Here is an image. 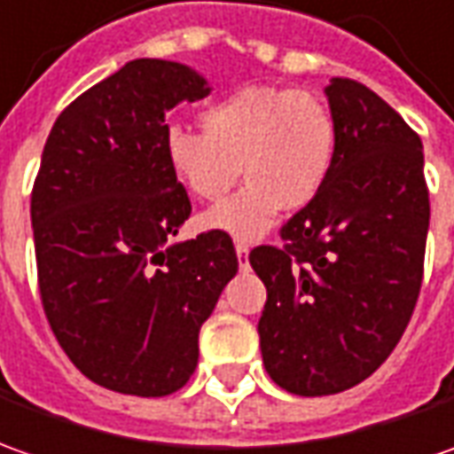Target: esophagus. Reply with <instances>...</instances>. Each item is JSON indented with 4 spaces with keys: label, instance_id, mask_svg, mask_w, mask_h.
<instances>
[{
    "label": "esophagus",
    "instance_id": "esophagus-1",
    "mask_svg": "<svg viewBox=\"0 0 454 454\" xmlns=\"http://www.w3.org/2000/svg\"><path fill=\"white\" fill-rule=\"evenodd\" d=\"M236 256H239L241 269H246V266H248V246H246V243H236Z\"/></svg>",
    "mask_w": 454,
    "mask_h": 454
}]
</instances>
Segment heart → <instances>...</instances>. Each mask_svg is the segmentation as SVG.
I'll return each instance as SVG.
<instances>
[{
	"instance_id": "1",
	"label": "heart",
	"mask_w": 454,
	"mask_h": 454,
	"mask_svg": "<svg viewBox=\"0 0 454 454\" xmlns=\"http://www.w3.org/2000/svg\"><path fill=\"white\" fill-rule=\"evenodd\" d=\"M203 133L170 125L163 155L170 173L198 200L215 203L236 185V196L203 215V226L239 241H256L281 208L311 206L332 178L336 122L329 107L301 90L251 85L200 113Z\"/></svg>"
}]
</instances>
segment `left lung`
Wrapping results in <instances>:
<instances>
[{
	"label": "left lung",
	"mask_w": 454,
	"mask_h": 454,
	"mask_svg": "<svg viewBox=\"0 0 454 454\" xmlns=\"http://www.w3.org/2000/svg\"><path fill=\"white\" fill-rule=\"evenodd\" d=\"M336 160L321 196L258 246V319L269 377L301 397L364 382L397 347L422 286L430 196L422 140L369 87H324Z\"/></svg>",
	"instance_id": "1"
}]
</instances>
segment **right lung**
Returning a JSON list of instances; mask_svg holds the SVG:
<instances>
[{"label":"right lung","instance_id":"right-lung-1","mask_svg":"<svg viewBox=\"0 0 454 454\" xmlns=\"http://www.w3.org/2000/svg\"><path fill=\"white\" fill-rule=\"evenodd\" d=\"M211 95L188 65L140 57L57 118L32 191L47 321L100 387L165 397L191 380L198 332L239 271L228 233L176 241L191 200L163 155L165 115Z\"/></svg>","mask_w":454,"mask_h":454}]
</instances>
